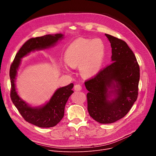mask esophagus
<instances>
[{
  "mask_svg": "<svg viewBox=\"0 0 156 156\" xmlns=\"http://www.w3.org/2000/svg\"><path fill=\"white\" fill-rule=\"evenodd\" d=\"M74 89H75V91H81V90H82V86H81L80 84H76V85L74 86Z\"/></svg>",
  "mask_w": 156,
  "mask_h": 156,
  "instance_id": "obj_1",
  "label": "esophagus"
}]
</instances>
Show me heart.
Listing matches in <instances>:
<instances>
[{
  "instance_id": "obj_1",
  "label": "heart",
  "mask_w": 156,
  "mask_h": 156,
  "mask_svg": "<svg viewBox=\"0 0 156 156\" xmlns=\"http://www.w3.org/2000/svg\"><path fill=\"white\" fill-rule=\"evenodd\" d=\"M103 55L104 45L100 39L80 41L72 44L68 48L65 52V60L72 67H77L82 64L81 72L89 76L98 71ZM65 69L68 70L66 66Z\"/></svg>"
}]
</instances>
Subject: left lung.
<instances>
[{
  "label": "left lung",
  "instance_id": "left-lung-1",
  "mask_svg": "<svg viewBox=\"0 0 156 156\" xmlns=\"http://www.w3.org/2000/svg\"><path fill=\"white\" fill-rule=\"evenodd\" d=\"M105 36L112 47L113 62L84 82L89 91V114L102 124L115 122L128 114L138 98L140 76L136 58L127 44L113 36ZM109 88L115 90L108 92ZM110 93L117 95L109 101Z\"/></svg>",
  "mask_w": 156,
  "mask_h": 156
}]
</instances>
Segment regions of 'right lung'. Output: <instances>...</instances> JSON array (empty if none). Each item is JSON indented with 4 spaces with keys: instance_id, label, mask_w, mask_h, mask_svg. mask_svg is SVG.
I'll use <instances>...</instances> for the list:
<instances>
[{
    "instance_id": "1",
    "label": "right lung",
    "mask_w": 156,
    "mask_h": 156,
    "mask_svg": "<svg viewBox=\"0 0 156 156\" xmlns=\"http://www.w3.org/2000/svg\"><path fill=\"white\" fill-rule=\"evenodd\" d=\"M63 34H48L41 37H32L26 41L16 53L10 66V78L11 82L10 98L12 102L23 118L28 123L41 128H50L55 126L64 115L65 104L70 95L73 84L60 87L55 92L50 101L42 107L34 108L22 101L15 90V80L21 58L34 50L46 49L54 46L63 37Z\"/></svg>"
}]
</instances>
